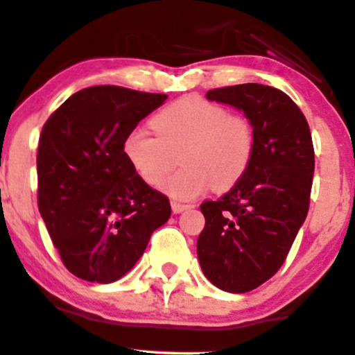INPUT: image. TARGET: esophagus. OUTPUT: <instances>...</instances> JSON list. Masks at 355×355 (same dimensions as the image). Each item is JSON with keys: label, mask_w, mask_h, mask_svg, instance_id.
<instances>
[{"label": "esophagus", "mask_w": 355, "mask_h": 355, "mask_svg": "<svg viewBox=\"0 0 355 355\" xmlns=\"http://www.w3.org/2000/svg\"><path fill=\"white\" fill-rule=\"evenodd\" d=\"M190 207H192V205H189V204H180V202H177V200H173V202H171V210H173L175 214H180V212H184V210L190 209Z\"/></svg>", "instance_id": "esophagus-1"}]
</instances>
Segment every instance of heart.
<instances>
[{
	"label": "heart",
	"mask_w": 355,
	"mask_h": 355,
	"mask_svg": "<svg viewBox=\"0 0 355 355\" xmlns=\"http://www.w3.org/2000/svg\"><path fill=\"white\" fill-rule=\"evenodd\" d=\"M157 136L133 130L123 143L131 168L148 185H157L177 163L184 168L163 182L171 197L189 200L212 185L225 192L243 180L256 151L254 126L246 116L198 96L175 101L155 116Z\"/></svg>",
	"instance_id": "obj_1"
}]
</instances>
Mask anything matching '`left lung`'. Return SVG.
<instances>
[{"label":"left lung","instance_id":"left-lung-1","mask_svg":"<svg viewBox=\"0 0 355 355\" xmlns=\"http://www.w3.org/2000/svg\"><path fill=\"white\" fill-rule=\"evenodd\" d=\"M209 101L246 114L256 133L248 173L217 200L200 205V268L212 285L246 293L283 266L310 207L315 151L305 116L290 96L263 84L212 89Z\"/></svg>","mask_w":355,"mask_h":355}]
</instances>
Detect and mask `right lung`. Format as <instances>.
I'll list each match as a JSON object with an SVG mask.
<instances>
[{
	"label": "right lung",
	"instance_id": "add662e5",
	"mask_svg": "<svg viewBox=\"0 0 355 355\" xmlns=\"http://www.w3.org/2000/svg\"><path fill=\"white\" fill-rule=\"evenodd\" d=\"M165 99L94 85L70 96L42 128L38 210L62 263L77 278L119 279L168 220V197L145 184L123 151L126 136Z\"/></svg>",
	"mask_w": 355,
	"mask_h": 355
}]
</instances>
